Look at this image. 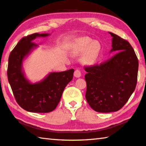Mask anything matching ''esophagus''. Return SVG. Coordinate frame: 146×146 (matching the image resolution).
Segmentation results:
<instances>
[{
  "label": "esophagus",
  "instance_id": "obj_1",
  "mask_svg": "<svg viewBox=\"0 0 146 146\" xmlns=\"http://www.w3.org/2000/svg\"><path fill=\"white\" fill-rule=\"evenodd\" d=\"M74 76L76 78H79V77L81 76V71H80L79 70H76L74 72Z\"/></svg>",
  "mask_w": 146,
  "mask_h": 146
}]
</instances>
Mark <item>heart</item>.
<instances>
[{"instance_id":"1","label":"heart","mask_w":146,"mask_h":146,"mask_svg":"<svg viewBox=\"0 0 146 146\" xmlns=\"http://www.w3.org/2000/svg\"><path fill=\"white\" fill-rule=\"evenodd\" d=\"M70 51L73 55H80L83 53V61L86 64H92L98 60L102 51V45L98 41H93L89 37H83L74 42Z\"/></svg>"}]
</instances>
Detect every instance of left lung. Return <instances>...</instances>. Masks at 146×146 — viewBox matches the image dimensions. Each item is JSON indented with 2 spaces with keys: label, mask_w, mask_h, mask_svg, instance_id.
Here are the masks:
<instances>
[{
  "label": "left lung",
  "mask_w": 146,
  "mask_h": 146,
  "mask_svg": "<svg viewBox=\"0 0 146 146\" xmlns=\"http://www.w3.org/2000/svg\"><path fill=\"white\" fill-rule=\"evenodd\" d=\"M112 48L117 52L100 64L85 66V97L92 109L108 113L119 110L135 90L139 61L130 43L112 33Z\"/></svg>",
  "instance_id": "left-lung-1"
}]
</instances>
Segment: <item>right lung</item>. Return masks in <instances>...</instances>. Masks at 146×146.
Masks as SVG:
<instances>
[{
  "label": "right lung",
  "mask_w": 146,
  "mask_h": 146,
  "mask_svg": "<svg viewBox=\"0 0 146 146\" xmlns=\"http://www.w3.org/2000/svg\"><path fill=\"white\" fill-rule=\"evenodd\" d=\"M48 34L35 33L22 38L9 57L7 77L17 103L30 112L48 113L60 101L64 88L73 79L74 70L49 73L42 81L31 83L23 71V61L33 49L38 46L33 40Z\"/></svg>",
  "instance_id": "add662e5"
}]
</instances>
